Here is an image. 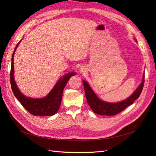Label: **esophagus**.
Returning a JSON list of instances; mask_svg holds the SVG:
<instances>
[{
	"mask_svg": "<svg viewBox=\"0 0 156 156\" xmlns=\"http://www.w3.org/2000/svg\"><path fill=\"white\" fill-rule=\"evenodd\" d=\"M81 72H84V68H81Z\"/></svg>",
	"mask_w": 156,
	"mask_h": 156,
	"instance_id": "obj_1",
	"label": "esophagus"
}]
</instances>
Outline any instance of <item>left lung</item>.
Wrapping results in <instances>:
<instances>
[{
  "label": "left lung",
  "mask_w": 156,
  "mask_h": 156,
  "mask_svg": "<svg viewBox=\"0 0 156 156\" xmlns=\"http://www.w3.org/2000/svg\"><path fill=\"white\" fill-rule=\"evenodd\" d=\"M83 83L87 101L92 110L96 114L100 115L112 116L119 114V112L124 111L127 107L133 103L136 99L140 96L144 84V75H143V79L142 83H140V85L136 90L135 92L127 100L116 103H110L100 100L94 94L88 84L84 81H83Z\"/></svg>",
  "instance_id": "8db88e82"
}]
</instances>
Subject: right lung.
<instances>
[{
    "label": "right lung",
    "instance_id": "1",
    "mask_svg": "<svg viewBox=\"0 0 156 156\" xmlns=\"http://www.w3.org/2000/svg\"><path fill=\"white\" fill-rule=\"evenodd\" d=\"M20 44L17 43L12 55V66L10 70V84L14 96L21 104L30 114L34 116H52L58 111L62 98L63 90L69 79L75 75L74 73H69L62 77L56 84L53 90L44 98L32 99L27 98L20 92L13 78V55L14 52Z\"/></svg>",
    "mask_w": 156,
    "mask_h": 156
}]
</instances>
